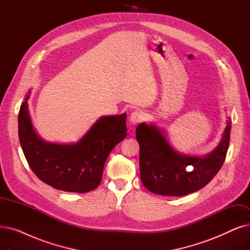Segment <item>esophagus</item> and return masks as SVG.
Listing matches in <instances>:
<instances>
[{
    "label": "esophagus",
    "mask_w": 250,
    "mask_h": 250,
    "mask_svg": "<svg viewBox=\"0 0 250 250\" xmlns=\"http://www.w3.org/2000/svg\"><path fill=\"white\" fill-rule=\"evenodd\" d=\"M144 118H145V112L143 110H136L133 111L129 115V122L133 125H136L137 124L141 123L142 121H144Z\"/></svg>",
    "instance_id": "obj_1"
}]
</instances>
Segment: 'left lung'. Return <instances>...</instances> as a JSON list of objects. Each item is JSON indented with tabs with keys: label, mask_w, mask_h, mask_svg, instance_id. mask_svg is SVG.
I'll return each mask as SVG.
<instances>
[{
	"label": "left lung",
	"mask_w": 250,
	"mask_h": 250,
	"mask_svg": "<svg viewBox=\"0 0 250 250\" xmlns=\"http://www.w3.org/2000/svg\"><path fill=\"white\" fill-rule=\"evenodd\" d=\"M230 132L228 117L218 146L207 155L190 156L177 152L156 124H140L136 138L140 145V174L144 187L153 193L168 196H182L200 190L224 163Z\"/></svg>",
	"instance_id": "8db88e82"
}]
</instances>
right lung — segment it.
I'll list each match as a JSON object with an SVG mask.
<instances>
[{"label": "right lung", "instance_id": "add662e5", "mask_svg": "<svg viewBox=\"0 0 250 250\" xmlns=\"http://www.w3.org/2000/svg\"><path fill=\"white\" fill-rule=\"evenodd\" d=\"M30 94L31 91L21 104L18 133L32 171L56 189L79 193L95 189L109 153L126 137V113L101 116L76 143H52L39 136L32 125L27 102Z\"/></svg>", "mask_w": 250, "mask_h": 250}]
</instances>
